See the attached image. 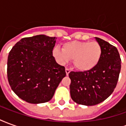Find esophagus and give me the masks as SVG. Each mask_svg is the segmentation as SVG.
Listing matches in <instances>:
<instances>
[{
	"label": "esophagus",
	"mask_w": 126,
	"mask_h": 126,
	"mask_svg": "<svg viewBox=\"0 0 126 126\" xmlns=\"http://www.w3.org/2000/svg\"><path fill=\"white\" fill-rule=\"evenodd\" d=\"M65 72L66 74H67V76H68L69 74V72H70V69L68 68H65Z\"/></svg>",
	"instance_id": "34e87169"
}]
</instances>
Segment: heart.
I'll return each instance as SVG.
<instances>
[{
  "mask_svg": "<svg viewBox=\"0 0 126 126\" xmlns=\"http://www.w3.org/2000/svg\"><path fill=\"white\" fill-rule=\"evenodd\" d=\"M53 56L61 64L73 60L76 68L80 71L90 70L97 65L102 55V48L96 41H71L55 47Z\"/></svg>",
  "mask_w": 126,
  "mask_h": 126,
  "instance_id": "heart-1",
  "label": "heart"
}]
</instances>
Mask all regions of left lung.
<instances>
[{
	"instance_id": "left-lung-1",
	"label": "left lung",
	"mask_w": 126,
	"mask_h": 126,
	"mask_svg": "<svg viewBox=\"0 0 126 126\" xmlns=\"http://www.w3.org/2000/svg\"><path fill=\"white\" fill-rule=\"evenodd\" d=\"M95 38L102 48L100 61L90 70L69 74L71 97L79 105L93 106L104 101L113 93L119 79L122 60L117 48Z\"/></svg>"
}]
</instances>
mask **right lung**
Returning a JSON list of instances; mask_svg holds the SVG:
<instances>
[{"instance_id": "1", "label": "right lung", "mask_w": 126, "mask_h": 126, "mask_svg": "<svg viewBox=\"0 0 126 126\" xmlns=\"http://www.w3.org/2000/svg\"><path fill=\"white\" fill-rule=\"evenodd\" d=\"M55 37L38 35L21 39L10 50L7 78L13 91L32 104L47 103L66 73L52 56Z\"/></svg>"}]
</instances>
